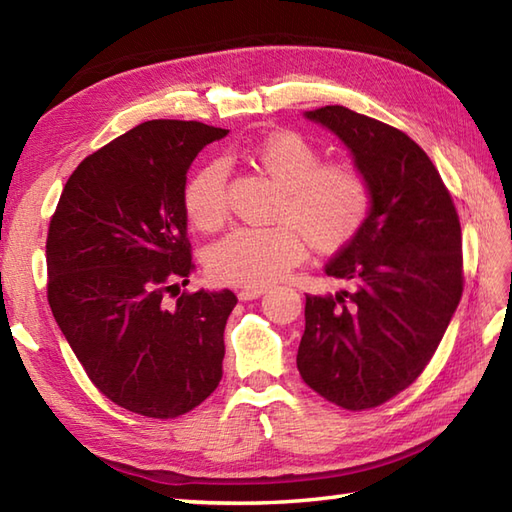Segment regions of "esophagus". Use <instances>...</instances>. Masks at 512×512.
I'll return each instance as SVG.
<instances>
[{"mask_svg": "<svg viewBox=\"0 0 512 512\" xmlns=\"http://www.w3.org/2000/svg\"><path fill=\"white\" fill-rule=\"evenodd\" d=\"M266 290H268L266 286H246L237 292V297H239V301H253L257 297H262Z\"/></svg>", "mask_w": 512, "mask_h": 512, "instance_id": "esophagus-1", "label": "esophagus"}]
</instances>
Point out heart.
<instances>
[{"label": "heart", "mask_w": 512, "mask_h": 512, "mask_svg": "<svg viewBox=\"0 0 512 512\" xmlns=\"http://www.w3.org/2000/svg\"><path fill=\"white\" fill-rule=\"evenodd\" d=\"M248 158L279 187L270 228L239 226L209 248L206 270L222 284L264 286L303 257V238L314 250L350 244L372 211V187L350 162L321 165V151L295 132H275L248 149ZM184 211L202 231L226 220V169L206 162L184 187Z\"/></svg>", "instance_id": "obj_1"}]
</instances>
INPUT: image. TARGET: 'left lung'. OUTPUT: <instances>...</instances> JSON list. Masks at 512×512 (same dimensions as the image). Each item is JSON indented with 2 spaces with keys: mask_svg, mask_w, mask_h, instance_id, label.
<instances>
[{
  "mask_svg": "<svg viewBox=\"0 0 512 512\" xmlns=\"http://www.w3.org/2000/svg\"><path fill=\"white\" fill-rule=\"evenodd\" d=\"M350 149L372 187L365 226L325 275L350 288L306 295L297 367L343 409L383 405L436 354L462 297V231L429 156L402 134L343 105L303 114Z\"/></svg>",
  "mask_w": 512,
  "mask_h": 512,
  "instance_id": "obj_1",
  "label": "left lung"
}]
</instances>
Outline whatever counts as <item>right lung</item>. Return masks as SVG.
I'll return each instance as SVG.
<instances>
[{
    "label": "right lung",
    "instance_id": "right-lung-1",
    "mask_svg": "<svg viewBox=\"0 0 512 512\" xmlns=\"http://www.w3.org/2000/svg\"><path fill=\"white\" fill-rule=\"evenodd\" d=\"M228 129L147 121L74 169L54 211L48 301L85 374L118 407L178 418L222 380L231 290L189 284L184 187L200 151ZM180 292V290H178Z\"/></svg>",
    "mask_w": 512,
    "mask_h": 512
}]
</instances>
